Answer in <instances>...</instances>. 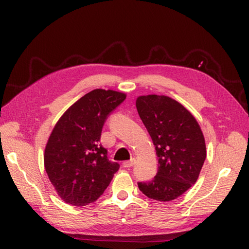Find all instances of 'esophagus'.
<instances>
[{"instance_id":"1","label":"esophagus","mask_w":249,"mask_h":249,"mask_svg":"<svg viewBox=\"0 0 249 249\" xmlns=\"http://www.w3.org/2000/svg\"><path fill=\"white\" fill-rule=\"evenodd\" d=\"M135 162H136L135 158H131L130 160H127V161H124L123 162V167L124 168H130V167H133L135 165Z\"/></svg>"}]
</instances>
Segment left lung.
Masks as SVG:
<instances>
[{
    "label": "left lung",
    "mask_w": 249,
    "mask_h": 249,
    "mask_svg": "<svg viewBox=\"0 0 249 249\" xmlns=\"http://www.w3.org/2000/svg\"><path fill=\"white\" fill-rule=\"evenodd\" d=\"M136 107L158 157L156 176L138 187L161 202L177 199L197 182L202 169L206 157L202 130L183 105L165 95L139 96Z\"/></svg>",
    "instance_id": "8db88e82"
}]
</instances>
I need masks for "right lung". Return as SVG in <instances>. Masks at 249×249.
<instances>
[{
	"label": "right lung",
	"instance_id": "add662e5",
	"mask_svg": "<svg viewBox=\"0 0 249 249\" xmlns=\"http://www.w3.org/2000/svg\"><path fill=\"white\" fill-rule=\"evenodd\" d=\"M125 98L126 94L113 89H93L71 105L52 129L45 147V170L66 203L94 202L119 170L99 140L107 116Z\"/></svg>",
	"mask_w": 249,
	"mask_h": 249
}]
</instances>
